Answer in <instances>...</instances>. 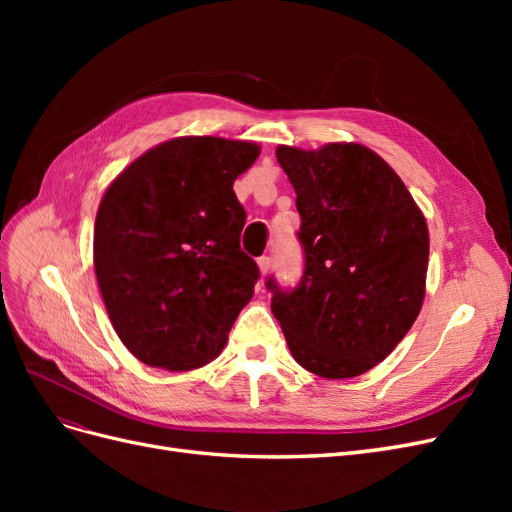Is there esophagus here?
I'll list each match as a JSON object with an SVG mask.
<instances>
[{
  "mask_svg": "<svg viewBox=\"0 0 512 512\" xmlns=\"http://www.w3.org/2000/svg\"><path fill=\"white\" fill-rule=\"evenodd\" d=\"M269 267H271V258H269V256H260V258H258V269H260V273L267 275V273H269Z\"/></svg>",
  "mask_w": 512,
  "mask_h": 512,
  "instance_id": "1",
  "label": "esophagus"
}]
</instances>
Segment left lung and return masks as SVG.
<instances>
[{
  "mask_svg": "<svg viewBox=\"0 0 512 512\" xmlns=\"http://www.w3.org/2000/svg\"><path fill=\"white\" fill-rule=\"evenodd\" d=\"M275 153L297 192L305 267L290 290L269 277L271 312L301 367L331 380L361 376L421 312L425 218L395 170L363 145Z\"/></svg>",
  "mask_w": 512,
  "mask_h": 512,
  "instance_id": "8db88e82",
  "label": "left lung"
}]
</instances>
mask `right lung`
Masks as SVG:
<instances>
[{
  "mask_svg": "<svg viewBox=\"0 0 512 512\" xmlns=\"http://www.w3.org/2000/svg\"><path fill=\"white\" fill-rule=\"evenodd\" d=\"M258 145L183 136L149 149L108 185L94 267L108 318L138 361L185 371L218 356L260 277L241 252L232 183Z\"/></svg>",
  "mask_w": 512,
  "mask_h": 512,
  "instance_id": "add662e5",
  "label": "right lung"
}]
</instances>
